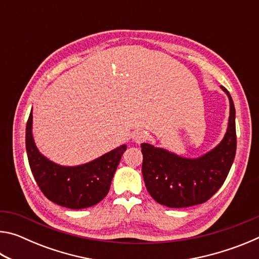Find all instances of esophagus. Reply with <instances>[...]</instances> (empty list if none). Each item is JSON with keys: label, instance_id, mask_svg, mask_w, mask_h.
Here are the masks:
<instances>
[{"label": "esophagus", "instance_id": "esophagus-1", "mask_svg": "<svg viewBox=\"0 0 259 259\" xmlns=\"http://www.w3.org/2000/svg\"><path fill=\"white\" fill-rule=\"evenodd\" d=\"M131 138H133L136 144L143 143L144 140H146V134L143 133V131H136L133 135H131Z\"/></svg>", "mask_w": 259, "mask_h": 259}]
</instances>
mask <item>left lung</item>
Returning a JSON list of instances; mask_svg holds the SVG:
<instances>
[{
    "instance_id": "1",
    "label": "left lung",
    "mask_w": 259,
    "mask_h": 259,
    "mask_svg": "<svg viewBox=\"0 0 259 259\" xmlns=\"http://www.w3.org/2000/svg\"><path fill=\"white\" fill-rule=\"evenodd\" d=\"M229 124L224 138L205 154L195 159L179 156L164 148L143 143L142 172L148 193L157 203L169 208H186L208 201L224 184L236 151L235 108L229 91Z\"/></svg>"
}]
</instances>
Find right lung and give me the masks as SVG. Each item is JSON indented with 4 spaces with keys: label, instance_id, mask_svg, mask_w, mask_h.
I'll list each match as a JSON object with an SVG mask.
<instances>
[{
    "label": "right lung",
    "instance_id": "right-lung-1",
    "mask_svg": "<svg viewBox=\"0 0 259 259\" xmlns=\"http://www.w3.org/2000/svg\"><path fill=\"white\" fill-rule=\"evenodd\" d=\"M33 113L26 125V151L32 174L38 187L52 202L69 209H83L100 202L111 183L126 145H121L84 164H57L41 154L35 145Z\"/></svg>",
    "mask_w": 259,
    "mask_h": 259
}]
</instances>
